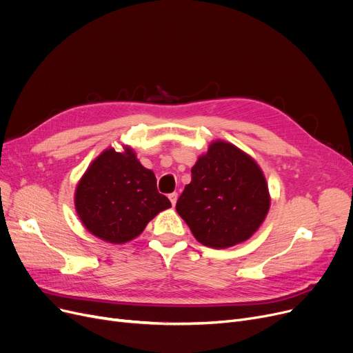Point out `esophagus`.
I'll list each match as a JSON object with an SVG mask.
<instances>
[{
	"mask_svg": "<svg viewBox=\"0 0 353 353\" xmlns=\"http://www.w3.org/2000/svg\"><path fill=\"white\" fill-rule=\"evenodd\" d=\"M177 193H172V194H169V199H170V201H172V205L173 206H176V203H177Z\"/></svg>",
	"mask_w": 353,
	"mask_h": 353,
	"instance_id": "1",
	"label": "esophagus"
}]
</instances>
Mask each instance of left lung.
Masks as SVG:
<instances>
[{
    "label": "left lung",
    "instance_id": "left-lung-1",
    "mask_svg": "<svg viewBox=\"0 0 353 353\" xmlns=\"http://www.w3.org/2000/svg\"><path fill=\"white\" fill-rule=\"evenodd\" d=\"M270 208L266 177L243 150L225 140L210 143L192 167V181L176 210L197 242L213 249L243 243L262 226Z\"/></svg>",
    "mask_w": 353,
    "mask_h": 353
}]
</instances>
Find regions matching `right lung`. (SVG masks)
<instances>
[{
  "label": "right lung",
  "instance_id": "add662e5",
  "mask_svg": "<svg viewBox=\"0 0 353 353\" xmlns=\"http://www.w3.org/2000/svg\"><path fill=\"white\" fill-rule=\"evenodd\" d=\"M74 206L83 226L108 243L136 239L148 221L172 208L157 192L156 176L139 161L130 145L108 147L88 165L77 183Z\"/></svg>",
  "mask_w": 353,
  "mask_h": 353
}]
</instances>
